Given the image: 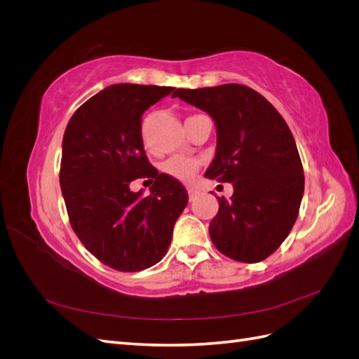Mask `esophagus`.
<instances>
[{"instance_id":"obj_1","label":"esophagus","mask_w":359,"mask_h":359,"mask_svg":"<svg viewBox=\"0 0 359 359\" xmlns=\"http://www.w3.org/2000/svg\"><path fill=\"white\" fill-rule=\"evenodd\" d=\"M187 191H189V196H190V199H193V198L196 196V194L199 193L196 189H187Z\"/></svg>"}]
</instances>
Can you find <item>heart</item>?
<instances>
[{
	"label": "heart",
	"instance_id": "heart-1",
	"mask_svg": "<svg viewBox=\"0 0 359 359\" xmlns=\"http://www.w3.org/2000/svg\"><path fill=\"white\" fill-rule=\"evenodd\" d=\"M199 168V161L196 158H191L187 156H173L163 161L161 170L166 175L175 178L181 182H190L193 181L194 175H196Z\"/></svg>",
	"mask_w": 359,
	"mask_h": 359
}]
</instances>
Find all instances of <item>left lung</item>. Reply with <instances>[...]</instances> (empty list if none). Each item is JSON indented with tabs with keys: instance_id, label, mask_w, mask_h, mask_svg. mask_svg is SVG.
Masks as SVG:
<instances>
[{
	"instance_id": "obj_1",
	"label": "left lung",
	"mask_w": 359,
	"mask_h": 359,
	"mask_svg": "<svg viewBox=\"0 0 359 359\" xmlns=\"http://www.w3.org/2000/svg\"><path fill=\"white\" fill-rule=\"evenodd\" d=\"M173 97L214 119L215 157L205 177L233 186L231 201L219 198L210 223L214 245L238 262H260L286 240L302 201L304 170L290 128L245 85L178 88Z\"/></svg>"
}]
</instances>
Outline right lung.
<instances>
[{"label": "right lung", "mask_w": 359, "mask_h": 359, "mask_svg": "<svg viewBox=\"0 0 359 359\" xmlns=\"http://www.w3.org/2000/svg\"><path fill=\"white\" fill-rule=\"evenodd\" d=\"M172 86L115 83L73 114L62 137L60 186L74 233L104 265L124 273L160 262L189 202L180 181L149 165L142 115ZM155 180L150 194L129 190Z\"/></svg>", "instance_id": "obj_1"}]
</instances>
